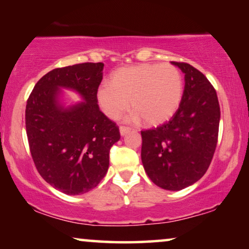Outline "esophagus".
<instances>
[{
  "instance_id": "obj_1",
  "label": "esophagus",
  "mask_w": 249,
  "mask_h": 249,
  "mask_svg": "<svg viewBox=\"0 0 249 249\" xmlns=\"http://www.w3.org/2000/svg\"><path fill=\"white\" fill-rule=\"evenodd\" d=\"M119 132H121L122 137H124V135H126L127 133H130L131 128L130 127H126V126H121V127H119Z\"/></svg>"
}]
</instances>
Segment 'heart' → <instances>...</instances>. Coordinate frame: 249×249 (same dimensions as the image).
Wrapping results in <instances>:
<instances>
[{
	"mask_svg": "<svg viewBox=\"0 0 249 249\" xmlns=\"http://www.w3.org/2000/svg\"><path fill=\"white\" fill-rule=\"evenodd\" d=\"M181 71L170 64H139L122 67L111 75L110 84L102 83L97 101L104 114L118 119L130 107L134 112L128 121L160 125L173 117L183 98Z\"/></svg>",
	"mask_w": 249,
	"mask_h": 249,
	"instance_id": "b5f03b06",
	"label": "heart"
}]
</instances>
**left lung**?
<instances>
[{"mask_svg":"<svg viewBox=\"0 0 249 249\" xmlns=\"http://www.w3.org/2000/svg\"><path fill=\"white\" fill-rule=\"evenodd\" d=\"M172 64L184 74L183 98L167 123L141 131V159L156 185L178 191L200 180L210 167L221 111L216 91L203 72L185 62Z\"/></svg>","mask_w":249,"mask_h":249,"instance_id":"8db88e82","label":"left lung"}]
</instances>
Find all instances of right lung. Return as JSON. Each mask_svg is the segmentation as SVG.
I'll use <instances>...</instances> for the list:
<instances>
[{"label": "right lung", "mask_w": 249, "mask_h": 249, "mask_svg": "<svg viewBox=\"0 0 249 249\" xmlns=\"http://www.w3.org/2000/svg\"><path fill=\"white\" fill-rule=\"evenodd\" d=\"M102 62L55 68L36 83L26 105V132L41 177L66 195L92 190L105 178L109 151L119 139L118 126L100 109L97 90ZM60 88L72 89L84 102L65 107Z\"/></svg>", "instance_id": "add662e5"}]
</instances>
